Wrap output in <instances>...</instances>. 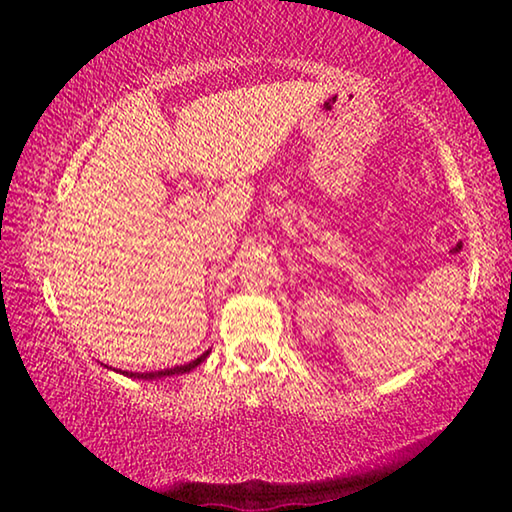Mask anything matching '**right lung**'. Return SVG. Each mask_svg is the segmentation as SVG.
<instances>
[{"mask_svg": "<svg viewBox=\"0 0 512 512\" xmlns=\"http://www.w3.org/2000/svg\"><path fill=\"white\" fill-rule=\"evenodd\" d=\"M210 352H212V350L203 352L201 357L194 359V361H189V363H183V366H173V368H164V370H151V372H128V370H115V368H110V370H115V372H119V375H124V377H131V379L158 381V379H164V377H173V375H185V372L194 370L196 366H201V363H203L207 357H210ZM101 366H103V363H101ZM103 368H108V366H103Z\"/></svg>", "mask_w": 512, "mask_h": 512, "instance_id": "right-lung-1", "label": "right lung"}]
</instances>
